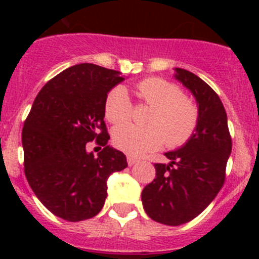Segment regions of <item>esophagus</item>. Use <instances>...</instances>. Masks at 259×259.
Returning a JSON list of instances; mask_svg holds the SVG:
<instances>
[{"instance_id": "1", "label": "esophagus", "mask_w": 259, "mask_h": 259, "mask_svg": "<svg viewBox=\"0 0 259 259\" xmlns=\"http://www.w3.org/2000/svg\"><path fill=\"white\" fill-rule=\"evenodd\" d=\"M138 159L137 158H133V156H127V164H129V166L134 165V164L138 163Z\"/></svg>"}]
</instances>
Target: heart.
Here are the masks:
<instances>
[{"instance_id":"obj_1","label":"heart","mask_w":259,"mask_h":259,"mask_svg":"<svg viewBox=\"0 0 259 259\" xmlns=\"http://www.w3.org/2000/svg\"><path fill=\"white\" fill-rule=\"evenodd\" d=\"M140 100L151 105L146 125L122 124L113 130V143L129 155L139 156L155 150L165 143L177 148L188 142L198 126L199 113L195 104L183 95L178 85L161 77H148L137 85ZM104 111L114 124L132 115V101L124 86L111 89L105 98Z\"/></svg>"}]
</instances>
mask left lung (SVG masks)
<instances>
[{"label":"left lung","instance_id":"8db88e82","mask_svg":"<svg viewBox=\"0 0 259 259\" xmlns=\"http://www.w3.org/2000/svg\"><path fill=\"white\" fill-rule=\"evenodd\" d=\"M174 77L197 100L199 120L193 137L164 155L169 164H155L156 177L142 192L144 210L153 221L180 226L199 215L226 180L232 151L227 113L215 91L193 72L176 67Z\"/></svg>","mask_w":259,"mask_h":259}]
</instances>
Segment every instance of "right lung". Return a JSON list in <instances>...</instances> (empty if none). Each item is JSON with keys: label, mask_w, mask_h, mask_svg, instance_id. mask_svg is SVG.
<instances>
[{"label": "right lung", "mask_w": 259, "mask_h": 259, "mask_svg": "<svg viewBox=\"0 0 259 259\" xmlns=\"http://www.w3.org/2000/svg\"><path fill=\"white\" fill-rule=\"evenodd\" d=\"M121 72L79 64L60 72L36 96L22 129L25 174L48 209L69 222L95 217L104 207L110 174L127 166L126 156L108 145L104 103L121 82ZM103 150L94 157L85 143Z\"/></svg>", "instance_id": "1"}]
</instances>
